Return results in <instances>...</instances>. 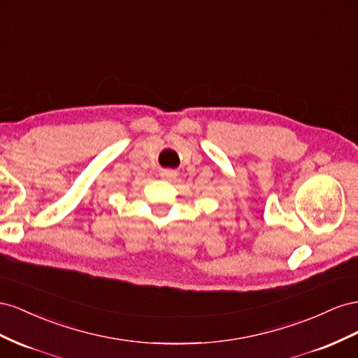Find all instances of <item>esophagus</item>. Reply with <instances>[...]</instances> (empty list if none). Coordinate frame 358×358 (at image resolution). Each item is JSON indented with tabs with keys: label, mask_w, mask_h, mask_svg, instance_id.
Listing matches in <instances>:
<instances>
[{
	"label": "esophagus",
	"mask_w": 358,
	"mask_h": 358,
	"mask_svg": "<svg viewBox=\"0 0 358 358\" xmlns=\"http://www.w3.org/2000/svg\"><path fill=\"white\" fill-rule=\"evenodd\" d=\"M177 177V172L176 171H171V169H165L160 172V178L163 180H168V181H172L173 178Z\"/></svg>",
	"instance_id": "34e87169"
}]
</instances>
